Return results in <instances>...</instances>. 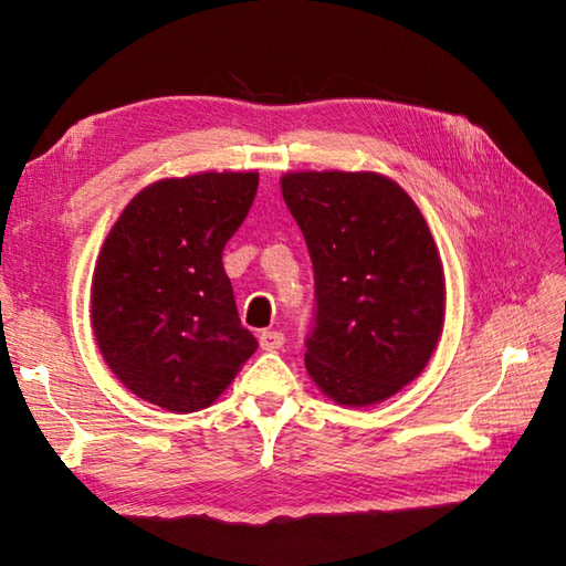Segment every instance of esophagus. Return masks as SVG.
<instances>
[{
  "instance_id": "1",
  "label": "esophagus",
  "mask_w": 566,
  "mask_h": 566,
  "mask_svg": "<svg viewBox=\"0 0 566 566\" xmlns=\"http://www.w3.org/2000/svg\"><path fill=\"white\" fill-rule=\"evenodd\" d=\"M284 344V334L282 332H276V329H264L262 334H260V347L264 349V352H274V349H280Z\"/></svg>"
}]
</instances>
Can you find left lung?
Returning a JSON list of instances; mask_svg holds the SVG:
<instances>
[{"label": "left lung", "instance_id": "left-lung-1", "mask_svg": "<svg viewBox=\"0 0 566 566\" xmlns=\"http://www.w3.org/2000/svg\"><path fill=\"white\" fill-rule=\"evenodd\" d=\"M282 197L314 266L304 364L347 407L421 375L444 327V270L419 207L377 171H290Z\"/></svg>", "mask_w": 566, "mask_h": 566}]
</instances>
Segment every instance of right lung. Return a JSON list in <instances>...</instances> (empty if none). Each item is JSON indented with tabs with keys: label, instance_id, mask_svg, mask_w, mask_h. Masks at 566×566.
Returning a JSON list of instances; mask_svg holds the SVG:
<instances>
[{
	"label": "right lung",
	"instance_id": "add662e5",
	"mask_svg": "<svg viewBox=\"0 0 566 566\" xmlns=\"http://www.w3.org/2000/svg\"><path fill=\"white\" fill-rule=\"evenodd\" d=\"M256 185V171L159 179L104 239L92 329L107 367L149 405L181 415L214 405L256 349L222 264Z\"/></svg>",
	"mask_w": 566,
	"mask_h": 566
}]
</instances>
